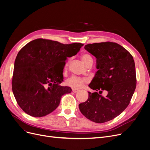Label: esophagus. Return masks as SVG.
Returning <instances> with one entry per match:
<instances>
[{
    "label": "esophagus",
    "instance_id": "obj_1",
    "mask_svg": "<svg viewBox=\"0 0 150 150\" xmlns=\"http://www.w3.org/2000/svg\"><path fill=\"white\" fill-rule=\"evenodd\" d=\"M72 92H74V93H76L78 92V89H72Z\"/></svg>",
    "mask_w": 150,
    "mask_h": 150
}]
</instances>
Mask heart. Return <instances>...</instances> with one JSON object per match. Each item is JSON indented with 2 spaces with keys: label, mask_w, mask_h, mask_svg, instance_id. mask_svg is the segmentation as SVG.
<instances>
[{
  "label": "heart",
  "mask_w": 150,
  "mask_h": 150,
  "mask_svg": "<svg viewBox=\"0 0 150 150\" xmlns=\"http://www.w3.org/2000/svg\"><path fill=\"white\" fill-rule=\"evenodd\" d=\"M81 59L84 64H87L90 61H92V58L89 54H83L81 55ZM68 66V63L66 64V67ZM66 67L65 69H66ZM89 80L87 78H81L78 76H72L66 81V84L73 89H80L83 88L85 84L88 83Z\"/></svg>",
  "instance_id": "obj_1"
}]
</instances>
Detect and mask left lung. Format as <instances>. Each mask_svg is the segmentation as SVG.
<instances>
[{
    "mask_svg": "<svg viewBox=\"0 0 150 150\" xmlns=\"http://www.w3.org/2000/svg\"><path fill=\"white\" fill-rule=\"evenodd\" d=\"M84 49L97 58L98 71L89 85L96 92H89L88 99L79 108L89 120L105 123L120 115L130 103L136 88L134 61L115 42L89 44ZM104 90L108 92L106 97L99 95Z\"/></svg>",
    "mask_w": 150,
    "mask_h": 150,
    "instance_id": "obj_1",
    "label": "left lung"
}]
</instances>
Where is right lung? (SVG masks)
Returning <instances> with one entry per match:
<instances>
[{
	"label": "right lung",
	"instance_id": "add662e5",
	"mask_svg": "<svg viewBox=\"0 0 150 150\" xmlns=\"http://www.w3.org/2000/svg\"><path fill=\"white\" fill-rule=\"evenodd\" d=\"M84 44H61L45 39H36L23 47L16 58L12 90L18 104L27 114L41 117L59 106L61 97L72 91L61 86L63 69H57L67 57L76 54ZM66 64L63 63V67Z\"/></svg>",
	"mask_w": 150,
	"mask_h": 150
}]
</instances>
